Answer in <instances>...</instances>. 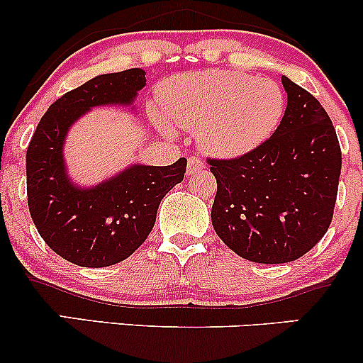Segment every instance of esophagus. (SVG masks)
I'll use <instances>...</instances> for the list:
<instances>
[{
	"label": "esophagus",
	"mask_w": 363,
	"mask_h": 363,
	"mask_svg": "<svg viewBox=\"0 0 363 363\" xmlns=\"http://www.w3.org/2000/svg\"><path fill=\"white\" fill-rule=\"evenodd\" d=\"M203 167H205V164H203V160L201 158H198V157H189L187 158V174H194V172H198V170H201Z\"/></svg>",
	"instance_id": "34e87169"
}]
</instances>
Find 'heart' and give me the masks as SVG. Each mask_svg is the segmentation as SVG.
<instances>
[{
    "label": "heart",
    "instance_id": "1",
    "mask_svg": "<svg viewBox=\"0 0 363 363\" xmlns=\"http://www.w3.org/2000/svg\"><path fill=\"white\" fill-rule=\"evenodd\" d=\"M158 104L170 123L198 133L199 148L218 158H239L259 148L286 109L278 83L239 72L179 74L162 83ZM153 123L172 135L160 114H153Z\"/></svg>",
    "mask_w": 363,
    "mask_h": 363
}]
</instances>
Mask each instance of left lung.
Segmentation results:
<instances>
[{"label": "left lung", "mask_w": 363, "mask_h": 363, "mask_svg": "<svg viewBox=\"0 0 363 363\" xmlns=\"http://www.w3.org/2000/svg\"><path fill=\"white\" fill-rule=\"evenodd\" d=\"M286 109L272 138L239 158H208L216 179L211 223L244 259L281 264L328 232L341 174L335 126L318 99L281 77Z\"/></svg>", "instance_id": "obj_1"}]
</instances>
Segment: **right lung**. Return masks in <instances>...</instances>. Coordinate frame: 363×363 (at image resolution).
Returning <instances> with one entry per match:
<instances>
[{"label":"right lung","mask_w":363,"mask_h":363,"mask_svg":"<svg viewBox=\"0 0 363 363\" xmlns=\"http://www.w3.org/2000/svg\"><path fill=\"white\" fill-rule=\"evenodd\" d=\"M147 78L140 68L95 77L51 104L27 148L28 211L44 242L62 259L104 268L131 256L147 240L162 198L184 179L176 164L131 165L109 181L83 189L66 176V133L91 107L129 106Z\"/></svg>","instance_id":"add662e5"}]
</instances>
